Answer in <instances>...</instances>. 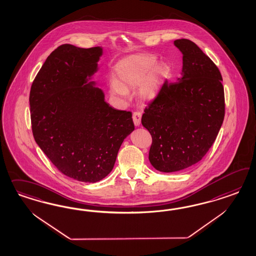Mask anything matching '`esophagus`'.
<instances>
[{
	"label": "esophagus",
	"mask_w": 256,
	"mask_h": 256,
	"mask_svg": "<svg viewBox=\"0 0 256 256\" xmlns=\"http://www.w3.org/2000/svg\"><path fill=\"white\" fill-rule=\"evenodd\" d=\"M132 118H133L134 124H135L136 126H139L140 124L142 114H140V112H133V116H132Z\"/></svg>",
	"instance_id": "obj_1"
}]
</instances>
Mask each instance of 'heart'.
Masks as SVG:
<instances>
[{
	"instance_id": "b5f03b06",
	"label": "heart",
	"mask_w": 256,
	"mask_h": 256,
	"mask_svg": "<svg viewBox=\"0 0 256 256\" xmlns=\"http://www.w3.org/2000/svg\"><path fill=\"white\" fill-rule=\"evenodd\" d=\"M156 62L155 56L149 54L130 55L122 59L116 66V82H110L112 93L126 98L128 89L140 84V98L154 100L170 77V66Z\"/></svg>"
}]
</instances>
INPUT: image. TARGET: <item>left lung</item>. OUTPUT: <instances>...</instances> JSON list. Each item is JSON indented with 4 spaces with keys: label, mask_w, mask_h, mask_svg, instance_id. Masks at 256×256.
I'll use <instances>...</instances> for the list:
<instances>
[{
    "label": "left lung",
    "mask_w": 256,
    "mask_h": 256,
    "mask_svg": "<svg viewBox=\"0 0 256 256\" xmlns=\"http://www.w3.org/2000/svg\"><path fill=\"white\" fill-rule=\"evenodd\" d=\"M174 44L183 54L182 76L176 82L167 80L142 116L152 136L149 162L163 172L200 162L224 119V90L217 66L188 39Z\"/></svg>",
    "instance_id": "1"
}]
</instances>
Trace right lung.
Segmentation results:
<instances>
[{"label":"right lung","mask_w":256,"mask_h":256,"mask_svg":"<svg viewBox=\"0 0 256 256\" xmlns=\"http://www.w3.org/2000/svg\"><path fill=\"white\" fill-rule=\"evenodd\" d=\"M102 54L100 46H58L39 70L29 98L39 148L64 176L86 183L108 176L134 130L132 112L110 107L96 82H88Z\"/></svg>","instance_id":"1"}]
</instances>
